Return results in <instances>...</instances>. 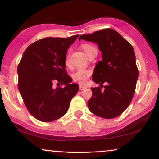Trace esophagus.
<instances>
[{
	"label": "esophagus",
	"mask_w": 159,
	"mask_h": 159,
	"mask_svg": "<svg viewBox=\"0 0 159 159\" xmlns=\"http://www.w3.org/2000/svg\"><path fill=\"white\" fill-rule=\"evenodd\" d=\"M79 88H80V90H85V89H86V88H87V86L83 85H80Z\"/></svg>",
	"instance_id": "1"
}]
</instances>
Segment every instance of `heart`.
Returning a JSON list of instances; mask_svg holds the SVG:
<instances>
[{
    "label": "heart",
    "instance_id": "heart-1",
    "mask_svg": "<svg viewBox=\"0 0 159 159\" xmlns=\"http://www.w3.org/2000/svg\"><path fill=\"white\" fill-rule=\"evenodd\" d=\"M81 48L84 51V52L85 53V55H87L88 57V56L90 55V54L94 50H96L95 48L92 45L88 43L82 45ZM65 64L66 66H70V65H71L68 56H67L65 59ZM91 74H92V72H91L90 70L80 69H78L77 71L75 72L72 77H73V80L75 82H78L80 83V84H85V83L87 82L88 79H89V77L91 76Z\"/></svg>",
    "mask_w": 159,
    "mask_h": 159
}]
</instances>
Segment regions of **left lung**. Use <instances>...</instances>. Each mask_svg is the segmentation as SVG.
<instances>
[{
  "instance_id": "left-lung-1",
  "label": "left lung",
  "mask_w": 159,
  "mask_h": 159,
  "mask_svg": "<svg viewBox=\"0 0 159 159\" xmlns=\"http://www.w3.org/2000/svg\"><path fill=\"white\" fill-rule=\"evenodd\" d=\"M81 39L98 44L102 55L92 77L100 87L91 88L93 95L88 102V108L99 117H116L127 109L135 90L138 69L133 48L112 29L81 35L79 41ZM104 82L107 85L102 91Z\"/></svg>"
}]
</instances>
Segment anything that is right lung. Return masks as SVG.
Segmentation results:
<instances>
[{
    "label": "right lung",
    "instance_id": "right-lung-1",
    "mask_svg": "<svg viewBox=\"0 0 159 159\" xmlns=\"http://www.w3.org/2000/svg\"><path fill=\"white\" fill-rule=\"evenodd\" d=\"M79 35L45 38L31 44L17 67L18 88L30 114L43 122L62 117L79 89L65 68L66 51ZM65 85L55 88L53 83Z\"/></svg>",
    "mask_w": 159,
    "mask_h": 159
}]
</instances>
